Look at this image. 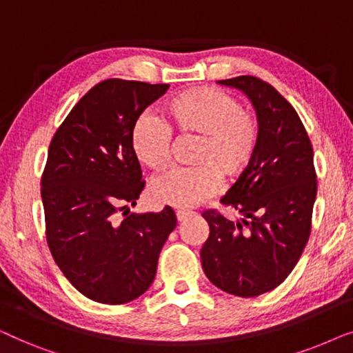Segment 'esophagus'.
Returning <instances> with one entry per match:
<instances>
[{
    "mask_svg": "<svg viewBox=\"0 0 353 353\" xmlns=\"http://www.w3.org/2000/svg\"><path fill=\"white\" fill-rule=\"evenodd\" d=\"M192 215V212H190V210H176V220L178 221H183V220H186L188 216H191Z\"/></svg>",
    "mask_w": 353,
    "mask_h": 353,
    "instance_id": "obj_1",
    "label": "esophagus"
}]
</instances>
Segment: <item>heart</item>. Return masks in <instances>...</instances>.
Listing matches in <instances>:
<instances>
[{
  "mask_svg": "<svg viewBox=\"0 0 353 353\" xmlns=\"http://www.w3.org/2000/svg\"><path fill=\"white\" fill-rule=\"evenodd\" d=\"M167 123L152 114L138 117L132 130L134 156L151 170L170 162L172 130L197 137L194 167L175 168L151 185L154 201L173 207H194L220 186V176L236 180L254 161L260 141L255 115L241 108L234 96L201 86L181 91L163 104Z\"/></svg>",
  "mask_w": 353,
  "mask_h": 353,
  "instance_id": "b5f03b06",
  "label": "heart"
}]
</instances>
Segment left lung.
<instances>
[{"label":"left lung","instance_id":"1","mask_svg":"<svg viewBox=\"0 0 353 353\" xmlns=\"http://www.w3.org/2000/svg\"><path fill=\"white\" fill-rule=\"evenodd\" d=\"M219 83L250 99L260 141L252 163L221 197L243 219L234 223L215 210L202 214L210 233L201 262L221 291L257 297L288 278L310 236L316 197L313 149L296 109L267 81L241 75Z\"/></svg>","mask_w":353,"mask_h":353}]
</instances>
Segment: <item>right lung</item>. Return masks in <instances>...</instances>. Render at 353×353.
I'll return each mask as SVG.
<instances>
[{
  "instance_id": "right-lung-1",
  "label": "right lung",
  "mask_w": 353,
  "mask_h": 353,
  "mask_svg": "<svg viewBox=\"0 0 353 353\" xmlns=\"http://www.w3.org/2000/svg\"><path fill=\"white\" fill-rule=\"evenodd\" d=\"M167 83L120 79L93 86L51 139L41 176L46 241L77 291L108 305L132 302L151 286L159 254L175 230L172 207L115 214L137 205L144 181L132 130Z\"/></svg>"
}]
</instances>
